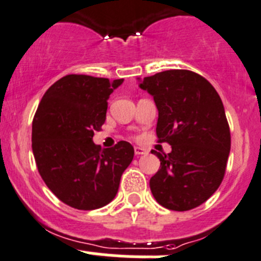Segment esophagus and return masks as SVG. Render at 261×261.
I'll use <instances>...</instances> for the list:
<instances>
[{
    "label": "esophagus",
    "mask_w": 261,
    "mask_h": 261,
    "mask_svg": "<svg viewBox=\"0 0 261 261\" xmlns=\"http://www.w3.org/2000/svg\"><path fill=\"white\" fill-rule=\"evenodd\" d=\"M134 153H136L137 156H141V154L148 153V151H147L146 148H142V147H134Z\"/></svg>",
    "instance_id": "34e87169"
}]
</instances>
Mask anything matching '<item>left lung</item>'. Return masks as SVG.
Masks as SVG:
<instances>
[{"label":"left lung","mask_w":261,"mask_h":261,"mask_svg":"<svg viewBox=\"0 0 261 261\" xmlns=\"http://www.w3.org/2000/svg\"><path fill=\"white\" fill-rule=\"evenodd\" d=\"M137 80L159 110V142L171 146L167 154L152 149L161 162L149 180L152 195L167 210H193L218 189L226 171L231 134L221 97L204 77L188 69Z\"/></svg>","instance_id":"obj_1"}]
</instances>
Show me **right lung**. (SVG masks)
Instances as JSON below:
<instances>
[{"mask_svg": "<svg viewBox=\"0 0 261 261\" xmlns=\"http://www.w3.org/2000/svg\"><path fill=\"white\" fill-rule=\"evenodd\" d=\"M123 81L68 74L46 90L38 107L32 133L38 171L69 207L91 211L109 204L133 160L129 142L101 149L92 141L107 119L110 94Z\"/></svg>", "mask_w": 261, "mask_h": 261, "instance_id": "right-lung-1", "label": "right lung"}]
</instances>
